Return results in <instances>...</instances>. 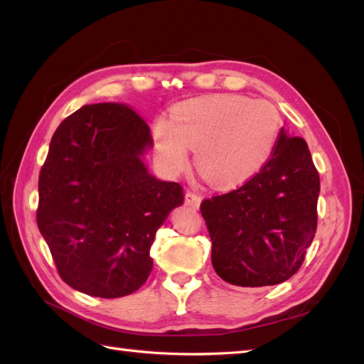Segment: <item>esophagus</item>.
<instances>
[{
  "label": "esophagus",
  "instance_id": "1",
  "mask_svg": "<svg viewBox=\"0 0 364 364\" xmlns=\"http://www.w3.org/2000/svg\"><path fill=\"white\" fill-rule=\"evenodd\" d=\"M184 202H186V205L192 206V208H198L202 202V197L196 194L194 191H186V194H184Z\"/></svg>",
  "mask_w": 364,
  "mask_h": 364
}]
</instances>
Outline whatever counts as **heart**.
<instances>
[{
	"label": "heart",
	"mask_w": 364,
	"mask_h": 364,
	"mask_svg": "<svg viewBox=\"0 0 364 364\" xmlns=\"http://www.w3.org/2000/svg\"><path fill=\"white\" fill-rule=\"evenodd\" d=\"M279 127V112L272 102L213 95L175 107L170 123L154 127V144L172 172L188 167L191 148L197 146L198 172L215 186L227 188L259 172L273 151Z\"/></svg>",
	"instance_id": "heart-1"
}]
</instances>
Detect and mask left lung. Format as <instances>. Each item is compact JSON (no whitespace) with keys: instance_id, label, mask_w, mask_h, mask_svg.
I'll use <instances>...</instances> for the list:
<instances>
[{"instance_id":"1","label":"left lung","mask_w":364,"mask_h":364,"mask_svg":"<svg viewBox=\"0 0 364 364\" xmlns=\"http://www.w3.org/2000/svg\"><path fill=\"white\" fill-rule=\"evenodd\" d=\"M318 192L308 144L282 129L251 180L200 203L213 245L211 263L220 279L240 287L290 279L314 240Z\"/></svg>"}]
</instances>
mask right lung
Listing matches in <instances>:
<instances>
[{
    "instance_id": "right-lung-1",
    "label": "right lung",
    "mask_w": 364,
    "mask_h": 364,
    "mask_svg": "<svg viewBox=\"0 0 364 364\" xmlns=\"http://www.w3.org/2000/svg\"><path fill=\"white\" fill-rule=\"evenodd\" d=\"M153 145L129 105H85L55 131L39 173V232L61 279L91 296L119 298L144 286L159 227L183 203L178 183L141 162Z\"/></svg>"
}]
</instances>
